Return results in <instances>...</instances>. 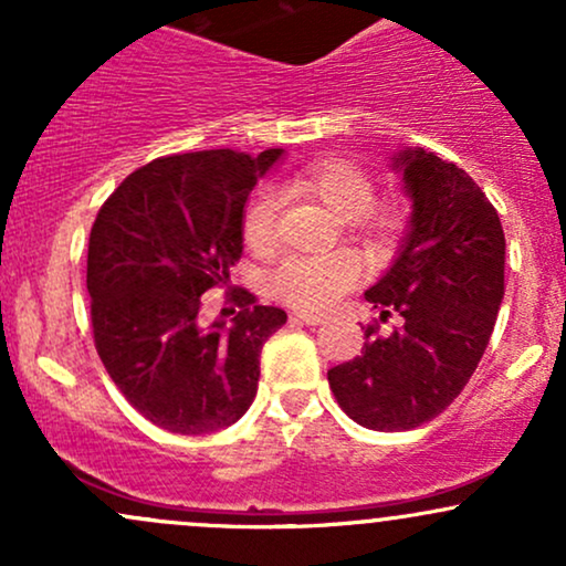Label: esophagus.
Masks as SVG:
<instances>
[{
	"mask_svg": "<svg viewBox=\"0 0 566 566\" xmlns=\"http://www.w3.org/2000/svg\"><path fill=\"white\" fill-rule=\"evenodd\" d=\"M290 319L292 322H301V324H308V327H314V324H322L324 322V314H319V311H292Z\"/></svg>",
	"mask_w": 566,
	"mask_h": 566,
	"instance_id": "34e87169",
	"label": "esophagus"
}]
</instances>
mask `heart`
Returning a JSON list of instances; mask_svg holds the SVG:
<instances>
[{
    "label": "heart",
    "mask_w": 566,
    "mask_h": 566,
    "mask_svg": "<svg viewBox=\"0 0 566 566\" xmlns=\"http://www.w3.org/2000/svg\"><path fill=\"white\" fill-rule=\"evenodd\" d=\"M290 186L295 191L308 193L327 205L335 216L359 218L373 205L375 186L361 167L346 159H322L303 167L292 175ZM276 226V199L274 193L263 191L250 201L244 212V239L252 250H263L274 242ZM394 220L388 216H375L373 229L388 231ZM359 261L350 252H322V255H295L279 263V269L269 276V290L276 297L303 308H322L329 305L343 292L350 290L359 279Z\"/></svg>",
    "instance_id": "obj_1"
}]
</instances>
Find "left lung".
Returning <instances> with one entry per match:
<instances>
[{
	"label": "left lung",
	"instance_id": "8db88e82",
	"mask_svg": "<svg viewBox=\"0 0 566 566\" xmlns=\"http://www.w3.org/2000/svg\"><path fill=\"white\" fill-rule=\"evenodd\" d=\"M391 170L412 205L394 263L365 292L394 333L365 327V348L327 373L337 405L373 431H409L452 405L482 359L503 303L505 237L465 170L401 148Z\"/></svg>",
	"mask_w": 566,
	"mask_h": 566
}]
</instances>
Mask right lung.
<instances>
[{
  "label": "right lung",
  "mask_w": 566,
  "mask_h": 566,
  "mask_svg": "<svg viewBox=\"0 0 566 566\" xmlns=\"http://www.w3.org/2000/svg\"><path fill=\"white\" fill-rule=\"evenodd\" d=\"M282 154L154 159L97 212L87 250L97 356L129 405L165 431H220L255 399L261 348L287 314L247 290L233 295L242 311L231 324H205L199 311L207 290L229 282L247 199Z\"/></svg>",
  "instance_id": "1"
}]
</instances>
